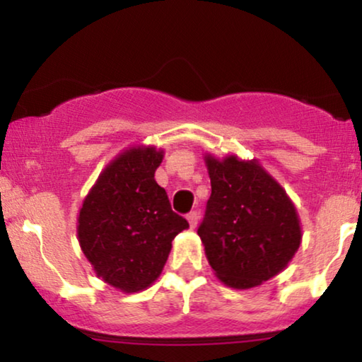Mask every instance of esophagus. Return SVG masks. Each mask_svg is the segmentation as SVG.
Listing matches in <instances>:
<instances>
[{"label":"esophagus","mask_w":362,"mask_h":362,"mask_svg":"<svg viewBox=\"0 0 362 362\" xmlns=\"http://www.w3.org/2000/svg\"><path fill=\"white\" fill-rule=\"evenodd\" d=\"M187 221H189V223H190V227H192V228H195V227H197V223H199V214H197V212H190V214H187Z\"/></svg>","instance_id":"34e87169"}]
</instances>
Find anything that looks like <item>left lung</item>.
<instances>
[{"label": "left lung", "mask_w": 362, "mask_h": 362, "mask_svg": "<svg viewBox=\"0 0 362 362\" xmlns=\"http://www.w3.org/2000/svg\"><path fill=\"white\" fill-rule=\"evenodd\" d=\"M212 194L199 237L218 281L252 289L282 272L303 240L297 210L257 160L205 153Z\"/></svg>", "instance_id": "left-lung-1"}]
</instances>
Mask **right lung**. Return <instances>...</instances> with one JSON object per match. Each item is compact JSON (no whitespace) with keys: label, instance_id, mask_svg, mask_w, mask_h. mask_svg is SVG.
<instances>
[{"label":"right lung","instance_id":"right-lung-1","mask_svg":"<svg viewBox=\"0 0 362 362\" xmlns=\"http://www.w3.org/2000/svg\"><path fill=\"white\" fill-rule=\"evenodd\" d=\"M163 150L134 145L118 153L85 197L76 234L97 277L132 294L163 271L172 240L189 228L155 180Z\"/></svg>","mask_w":362,"mask_h":362}]
</instances>
